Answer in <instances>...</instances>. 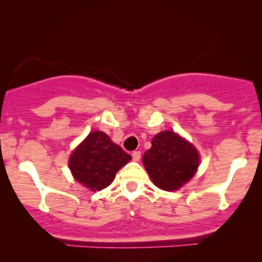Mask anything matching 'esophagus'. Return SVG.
<instances>
[{
	"mask_svg": "<svg viewBox=\"0 0 262 262\" xmlns=\"http://www.w3.org/2000/svg\"><path fill=\"white\" fill-rule=\"evenodd\" d=\"M140 150H136V151H133V153H132V158H133V160L134 162H138V160L140 159Z\"/></svg>",
	"mask_w": 262,
	"mask_h": 262,
	"instance_id": "1",
	"label": "esophagus"
}]
</instances>
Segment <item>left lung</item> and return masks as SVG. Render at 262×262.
Returning <instances> with one entry per match:
<instances>
[{"label": "left lung", "mask_w": 262, "mask_h": 262, "mask_svg": "<svg viewBox=\"0 0 262 262\" xmlns=\"http://www.w3.org/2000/svg\"><path fill=\"white\" fill-rule=\"evenodd\" d=\"M143 164L158 188L174 191L194 177L199 166L195 146L174 132H162L151 140L143 155Z\"/></svg>", "instance_id": "obj_1"}]
</instances>
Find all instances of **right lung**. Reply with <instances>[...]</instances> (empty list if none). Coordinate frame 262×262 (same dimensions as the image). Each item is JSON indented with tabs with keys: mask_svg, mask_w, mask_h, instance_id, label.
I'll list each match as a JSON object with an SVG mask.
<instances>
[{
	"mask_svg": "<svg viewBox=\"0 0 262 262\" xmlns=\"http://www.w3.org/2000/svg\"><path fill=\"white\" fill-rule=\"evenodd\" d=\"M130 159V155L114 144L107 134L96 130L74 149L68 165L77 182L97 191L111 185L117 171Z\"/></svg>",
	"mask_w": 262,
	"mask_h": 262,
	"instance_id": "add662e5",
	"label": "right lung"
}]
</instances>
